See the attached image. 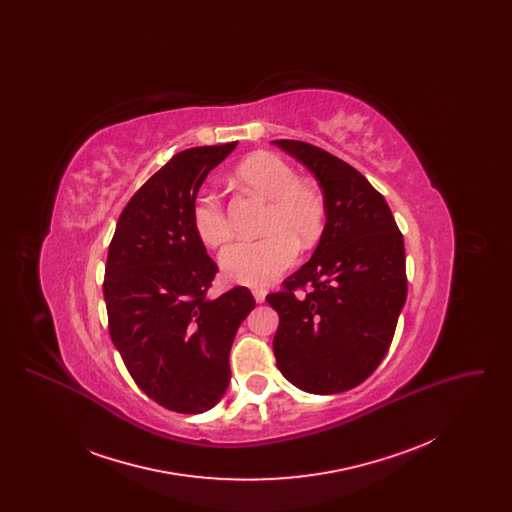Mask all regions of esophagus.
I'll list each match as a JSON object with an SVG mask.
<instances>
[{
    "instance_id": "1",
    "label": "esophagus",
    "mask_w": 512,
    "mask_h": 512,
    "mask_svg": "<svg viewBox=\"0 0 512 512\" xmlns=\"http://www.w3.org/2000/svg\"><path fill=\"white\" fill-rule=\"evenodd\" d=\"M253 297H255V301H257V303H265L267 292H265V290H261V288H255V290H253Z\"/></svg>"
}]
</instances>
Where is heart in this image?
Here are the masks:
<instances>
[{"instance_id":"heart-1","label":"heart","mask_w":512,"mask_h":512,"mask_svg":"<svg viewBox=\"0 0 512 512\" xmlns=\"http://www.w3.org/2000/svg\"><path fill=\"white\" fill-rule=\"evenodd\" d=\"M238 180L268 203L261 240L228 245L220 267L228 280L263 288L295 265L301 247H311L324 226V199L315 186L301 182L292 165L274 153H253L236 171ZM192 222L199 240L220 247L232 236L224 201L215 188H201L192 203Z\"/></svg>"}]
</instances>
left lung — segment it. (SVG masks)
I'll list each match as a JSON object with an SVG mask.
<instances>
[{"label":"left lung","instance_id":"left-lung-1","mask_svg":"<svg viewBox=\"0 0 512 512\" xmlns=\"http://www.w3.org/2000/svg\"><path fill=\"white\" fill-rule=\"evenodd\" d=\"M274 144L315 174L326 209L313 257L267 295L280 317L276 365L299 390L341 393L365 382L390 349L407 299L403 236L357 169L307 142Z\"/></svg>","mask_w":512,"mask_h":512}]
</instances>
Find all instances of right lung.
I'll use <instances>...</instances> for the list:
<instances>
[{"instance_id":"1","label":"right lung","mask_w":512,"mask_h":512,"mask_svg":"<svg viewBox=\"0 0 512 512\" xmlns=\"http://www.w3.org/2000/svg\"><path fill=\"white\" fill-rule=\"evenodd\" d=\"M238 142L180 151L132 195L109 245V334L138 388L176 413L209 411L230 382V347L253 311L238 286L209 299L219 267L195 234L192 203Z\"/></svg>"}]
</instances>
